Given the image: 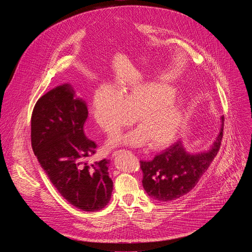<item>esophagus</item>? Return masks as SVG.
<instances>
[{"instance_id": "esophagus-1", "label": "esophagus", "mask_w": 252, "mask_h": 252, "mask_svg": "<svg viewBox=\"0 0 252 252\" xmlns=\"http://www.w3.org/2000/svg\"><path fill=\"white\" fill-rule=\"evenodd\" d=\"M123 153H125V151H117V152H115V153L113 154V157H117V156H119V155H121V154H123Z\"/></svg>"}]
</instances>
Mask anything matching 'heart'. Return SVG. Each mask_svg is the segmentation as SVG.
<instances>
[{"instance_id":"1","label":"heart","mask_w":252,"mask_h":252,"mask_svg":"<svg viewBox=\"0 0 252 252\" xmlns=\"http://www.w3.org/2000/svg\"><path fill=\"white\" fill-rule=\"evenodd\" d=\"M174 87L158 81H141L119 92L100 86L94 94L92 115L107 134H115L134 122L138 127L111 137L107 147H141L150 141L153 149L165 147L175 139L188 122L184 104L175 99Z\"/></svg>"}]
</instances>
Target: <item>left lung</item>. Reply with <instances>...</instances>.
<instances>
[{
    "instance_id": "left-lung-1",
    "label": "left lung",
    "mask_w": 252,
    "mask_h": 252,
    "mask_svg": "<svg viewBox=\"0 0 252 252\" xmlns=\"http://www.w3.org/2000/svg\"><path fill=\"white\" fill-rule=\"evenodd\" d=\"M220 128L209 148L198 153L187 151L179 140L158 155L151 161H140L143 173L142 187L150 197L158 201H170L190 191L218 155L223 131Z\"/></svg>"
}]
</instances>
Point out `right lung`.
<instances>
[{"label":"right lung","instance_id":"right-lung-1","mask_svg":"<svg viewBox=\"0 0 252 252\" xmlns=\"http://www.w3.org/2000/svg\"><path fill=\"white\" fill-rule=\"evenodd\" d=\"M88 115L87 102L63 84L35 103L31 136L34 155L61 195L82 210L96 211L109 203L114 184L110 160H88L96 148L84 131Z\"/></svg>","mask_w":252,"mask_h":252}]
</instances>
